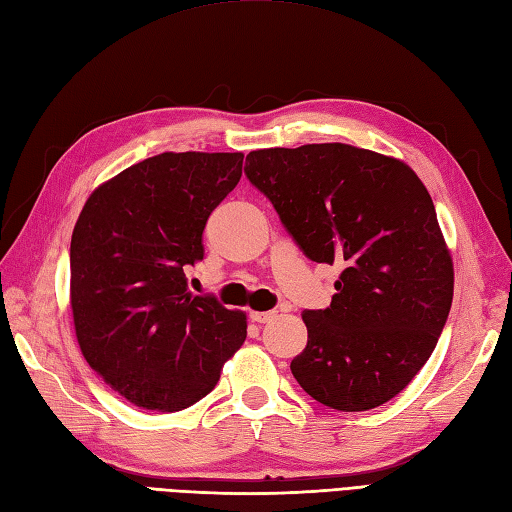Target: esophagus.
<instances>
[{"label": "esophagus", "mask_w": 512, "mask_h": 512, "mask_svg": "<svg viewBox=\"0 0 512 512\" xmlns=\"http://www.w3.org/2000/svg\"><path fill=\"white\" fill-rule=\"evenodd\" d=\"M249 319L256 323H269L276 319V313H273V310H263V313H260V310H254V313H249Z\"/></svg>", "instance_id": "1"}]
</instances>
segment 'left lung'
<instances>
[{"instance_id": "1", "label": "left lung", "mask_w": 512, "mask_h": 512, "mask_svg": "<svg viewBox=\"0 0 512 512\" xmlns=\"http://www.w3.org/2000/svg\"><path fill=\"white\" fill-rule=\"evenodd\" d=\"M245 176L315 263L343 267L326 310H304L299 386L343 413L402 393L450 315L454 265L426 186L406 162L345 143L247 154Z\"/></svg>"}]
</instances>
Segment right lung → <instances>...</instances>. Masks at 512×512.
Instances as JSON below:
<instances>
[{
    "label": "right lung",
    "instance_id": "1",
    "mask_svg": "<svg viewBox=\"0 0 512 512\" xmlns=\"http://www.w3.org/2000/svg\"><path fill=\"white\" fill-rule=\"evenodd\" d=\"M241 173V152H165L86 199L71 234L73 326L86 363L134 406L189 408L245 341V313L186 286L206 221Z\"/></svg>",
    "mask_w": 512,
    "mask_h": 512
}]
</instances>
